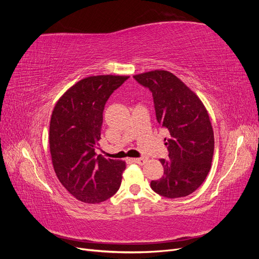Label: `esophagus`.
Here are the masks:
<instances>
[{"mask_svg":"<svg viewBox=\"0 0 259 259\" xmlns=\"http://www.w3.org/2000/svg\"><path fill=\"white\" fill-rule=\"evenodd\" d=\"M133 162H135L137 164H140V165H143V164H145L147 162V159H145V158H138V159L133 160Z\"/></svg>","mask_w":259,"mask_h":259,"instance_id":"34e87169","label":"esophagus"}]
</instances>
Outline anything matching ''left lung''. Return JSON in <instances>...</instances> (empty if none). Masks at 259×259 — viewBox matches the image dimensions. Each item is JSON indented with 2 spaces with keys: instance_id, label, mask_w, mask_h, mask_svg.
I'll return each instance as SVG.
<instances>
[{
  "instance_id": "left-lung-1",
  "label": "left lung",
  "mask_w": 259,
  "mask_h": 259,
  "mask_svg": "<svg viewBox=\"0 0 259 259\" xmlns=\"http://www.w3.org/2000/svg\"><path fill=\"white\" fill-rule=\"evenodd\" d=\"M134 77L151 91L156 120L167 132L168 160H160L164 175L152 180V190L169 199L187 197L203 184L211 166L215 142L208 112L197 94L166 70Z\"/></svg>"
}]
</instances>
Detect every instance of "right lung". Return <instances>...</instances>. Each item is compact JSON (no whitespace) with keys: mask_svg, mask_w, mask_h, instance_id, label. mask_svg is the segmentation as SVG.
Returning <instances> with one entry per match:
<instances>
[{"mask_svg":"<svg viewBox=\"0 0 259 259\" xmlns=\"http://www.w3.org/2000/svg\"><path fill=\"white\" fill-rule=\"evenodd\" d=\"M128 75H92L68 89L54 107L50 150L55 173L74 198L95 204L119 190L125 161L96 156L106 101Z\"/></svg>","mask_w":259,"mask_h":259,"instance_id":"1","label":"right lung"}]
</instances>
